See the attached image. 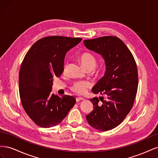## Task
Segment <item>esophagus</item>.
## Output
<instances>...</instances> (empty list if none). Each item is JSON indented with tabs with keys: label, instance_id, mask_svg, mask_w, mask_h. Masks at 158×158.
I'll return each instance as SVG.
<instances>
[{
	"label": "esophagus",
	"instance_id": "1",
	"mask_svg": "<svg viewBox=\"0 0 158 158\" xmlns=\"http://www.w3.org/2000/svg\"><path fill=\"white\" fill-rule=\"evenodd\" d=\"M84 98H82V97H77L76 98V102H80V101H82V100H84Z\"/></svg>",
	"mask_w": 158,
	"mask_h": 158
}]
</instances>
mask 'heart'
Wrapping results in <instances>:
<instances>
[{
	"instance_id": "heart-1",
	"label": "heart",
	"mask_w": 158,
	"mask_h": 158,
	"mask_svg": "<svg viewBox=\"0 0 158 158\" xmlns=\"http://www.w3.org/2000/svg\"><path fill=\"white\" fill-rule=\"evenodd\" d=\"M79 60L82 64L84 69L86 70L88 69L94 70L97 65V60L95 57L89 52H84L80 55ZM66 70V66L65 65L63 71ZM89 87V84L87 82H76L71 85L70 89L73 92L77 94H83L86 92L87 89Z\"/></svg>"
}]
</instances>
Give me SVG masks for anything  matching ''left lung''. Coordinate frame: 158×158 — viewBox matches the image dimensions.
I'll use <instances>...</instances> for the list:
<instances>
[{
  "label": "left lung",
  "mask_w": 158,
  "mask_h": 158,
  "mask_svg": "<svg viewBox=\"0 0 158 158\" xmlns=\"http://www.w3.org/2000/svg\"><path fill=\"white\" fill-rule=\"evenodd\" d=\"M84 44L103 56L106 67L92 92L106 95L107 99L102 97L99 100L96 97L90 99L94 109L85 117L89 125L97 130H111L120 125L133 106L138 84L136 62L127 45L117 37L86 40Z\"/></svg>",
  "instance_id": "obj_1"
}]
</instances>
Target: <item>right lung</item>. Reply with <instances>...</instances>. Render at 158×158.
<instances>
[{
    "instance_id": "add662e5",
    "label": "right lung",
    "mask_w": 158,
    "mask_h": 158,
    "mask_svg": "<svg viewBox=\"0 0 158 158\" xmlns=\"http://www.w3.org/2000/svg\"><path fill=\"white\" fill-rule=\"evenodd\" d=\"M82 38L45 37L37 41L27 51L19 73V92L27 115L37 125L49 128L59 125L73 107L76 99L51 94L54 77L64 69L66 52Z\"/></svg>"
}]
</instances>
